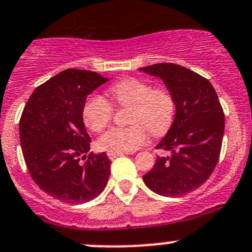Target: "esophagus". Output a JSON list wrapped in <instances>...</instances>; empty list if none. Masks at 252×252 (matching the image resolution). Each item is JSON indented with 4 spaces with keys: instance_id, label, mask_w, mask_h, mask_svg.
Instances as JSON below:
<instances>
[{
    "instance_id": "obj_1",
    "label": "esophagus",
    "mask_w": 252,
    "mask_h": 252,
    "mask_svg": "<svg viewBox=\"0 0 252 252\" xmlns=\"http://www.w3.org/2000/svg\"><path fill=\"white\" fill-rule=\"evenodd\" d=\"M122 155H124V153H108L107 154V156H108L111 160H114V158H118V156H122Z\"/></svg>"
}]
</instances>
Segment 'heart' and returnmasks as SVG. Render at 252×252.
<instances>
[{"label":"heart","instance_id":"b5f03b06","mask_svg":"<svg viewBox=\"0 0 252 252\" xmlns=\"http://www.w3.org/2000/svg\"><path fill=\"white\" fill-rule=\"evenodd\" d=\"M109 94L117 106L129 108L128 123L133 126L109 129L97 141L101 150L108 153L134 151L145 144V129L151 135L161 136L172 126L175 101L166 90H153L148 82L126 79L114 84ZM112 116L113 108L103 97H89L82 108L85 126L94 133L107 128Z\"/></svg>","mask_w":252,"mask_h":252}]
</instances>
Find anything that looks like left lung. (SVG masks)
Returning <instances> with one entry per match:
<instances>
[{
	"instance_id": "8db88e82",
	"label": "left lung",
	"mask_w": 252,
	"mask_h": 252,
	"mask_svg": "<svg viewBox=\"0 0 252 252\" xmlns=\"http://www.w3.org/2000/svg\"><path fill=\"white\" fill-rule=\"evenodd\" d=\"M139 71L162 80L176 107L172 126L156 145L170 156H158L144 182L160 196L189 193L211 177L220 155L225 117L216 90L201 75L171 63Z\"/></svg>"
}]
</instances>
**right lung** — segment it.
<instances>
[{
	"label": "right lung",
	"instance_id": "right-lung-1",
	"mask_svg": "<svg viewBox=\"0 0 252 252\" xmlns=\"http://www.w3.org/2000/svg\"><path fill=\"white\" fill-rule=\"evenodd\" d=\"M107 81L94 71L64 70L34 90L22 113L19 139L29 173L41 191L65 203L92 201L108 182L111 160L106 153L86 155L91 138L82 118L87 96Z\"/></svg>",
	"mask_w": 252,
	"mask_h": 252
}]
</instances>
